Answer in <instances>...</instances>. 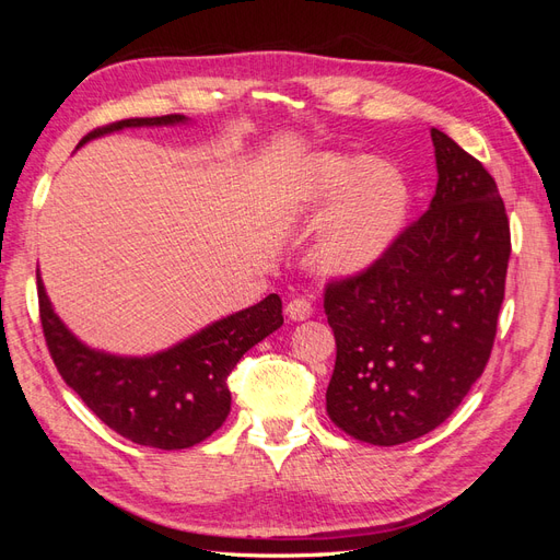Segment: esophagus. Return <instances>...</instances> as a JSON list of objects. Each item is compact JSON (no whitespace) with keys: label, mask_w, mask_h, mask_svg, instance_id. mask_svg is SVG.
<instances>
[{"label":"esophagus","mask_w":560,"mask_h":560,"mask_svg":"<svg viewBox=\"0 0 560 560\" xmlns=\"http://www.w3.org/2000/svg\"><path fill=\"white\" fill-rule=\"evenodd\" d=\"M284 315L290 317V319H294V322L308 319V317L313 315V303H311L308 299H303V296L292 299V301L284 306Z\"/></svg>","instance_id":"esophagus-1"}]
</instances>
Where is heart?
I'll list each match as a JSON object with an SVG mask.
<instances>
[{"instance_id":"1","label":"heart","mask_w":560,"mask_h":560,"mask_svg":"<svg viewBox=\"0 0 560 560\" xmlns=\"http://www.w3.org/2000/svg\"><path fill=\"white\" fill-rule=\"evenodd\" d=\"M290 198L301 210L329 208L313 247V264L329 278L374 266L399 238L411 202L409 184L395 165L331 151L299 161Z\"/></svg>"}]
</instances>
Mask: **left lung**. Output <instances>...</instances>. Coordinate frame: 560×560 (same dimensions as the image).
Listing matches in <instances>:
<instances>
[{
    "mask_svg": "<svg viewBox=\"0 0 560 560\" xmlns=\"http://www.w3.org/2000/svg\"><path fill=\"white\" fill-rule=\"evenodd\" d=\"M436 191L362 273L331 280L336 336L327 387L334 425L397 446L432 432L460 406L493 350L512 238L498 184L432 128Z\"/></svg>",
    "mask_w": 560,
    "mask_h": 560,
    "instance_id": "8db88e82",
    "label": "left lung"
}]
</instances>
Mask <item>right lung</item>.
I'll return each instance as SVG.
<instances>
[{
	"label": "right lung",
	"instance_id": "1",
	"mask_svg": "<svg viewBox=\"0 0 560 560\" xmlns=\"http://www.w3.org/2000/svg\"><path fill=\"white\" fill-rule=\"evenodd\" d=\"M186 124V116L124 118L79 142L114 130ZM39 317L50 358L62 381L107 428L132 444L177 451L200 444L222 428L231 411L226 378L243 354L282 325V301L268 294L257 306L212 322L186 341L149 358L93 350L62 325L37 270Z\"/></svg>",
	"mask_w": 560,
	"mask_h": 560
}]
</instances>
